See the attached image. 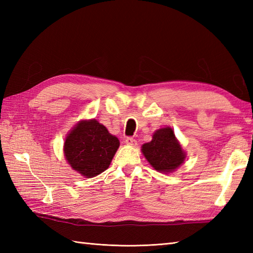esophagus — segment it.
<instances>
[{
    "mask_svg": "<svg viewBox=\"0 0 253 253\" xmlns=\"http://www.w3.org/2000/svg\"><path fill=\"white\" fill-rule=\"evenodd\" d=\"M125 142H126L127 144H129V146H133V147H135L136 144H137V140H136L135 138H132V137H127Z\"/></svg>",
    "mask_w": 253,
    "mask_h": 253,
    "instance_id": "34e87169",
    "label": "esophagus"
}]
</instances>
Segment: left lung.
<instances>
[{
  "mask_svg": "<svg viewBox=\"0 0 253 253\" xmlns=\"http://www.w3.org/2000/svg\"><path fill=\"white\" fill-rule=\"evenodd\" d=\"M142 153L155 169L163 173L178 168L186 157L173 129L169 127L155 131L152 140L142 146Z\"/></svg>",
  "mask_w": 253,
  "mask_h": 253,
  "instance_id": "left-lung-1",
  "label": "left lung"
}]
</instances>
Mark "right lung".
<instances>
[{"label":"right lung","mask_w":253,"mask_h":253,"mask_svg":"<svg viewBox=\"0 0 253 253\" xmlns=\"http://www.w3.org/2000/svg\"><path fill=\"white\" fill-rule=\"evenodd\" d=\"M120 147V140L95 120L82 122L64 143L65 158L73 169L88 177L104 171Z\"/></svg>","instance_id":"add662e5"}]
</instances>
